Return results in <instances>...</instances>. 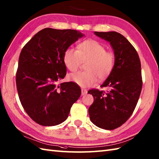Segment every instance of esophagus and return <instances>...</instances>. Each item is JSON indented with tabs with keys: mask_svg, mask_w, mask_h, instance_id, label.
I'll list each match as a JSON object with an SVG mask.
<instances>
[{
	"mask_svg": "<svg viewBox=\"0 0 159 159\" xmlns=\"http://www.w3.org/2000/svg\"><path fill=\"white\" fill-rule=\"evenodd\" d=\"M87 93V91L86 89H81V94H82V95H86Z\"/></svg>",
	"mask_w": 159,
	"mask_h": 159,
	"instance_id": "34e87169",
	"label": "esophagus"
}]
</instances>
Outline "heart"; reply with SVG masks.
I'll list each match as a JSON object with an SVG mask.
<instances>
[{
	"mask_svg": "<svg viewBox=\"0 0 159 159\" xmlns=\"http://www.w3.org/2000/svg\"><path fill=\"white\" fill-rule=\"evenodd\" d=\"M87 62L84 72H77L68 75L70 80L81 87L93 86L97 81L104 80L111 73L114 56L110 51H106L104 46L95 40L89 39L79 43L77 50L69 47L63 55V61L69 70L76 71L81 61Z\"/></svg>",
	"mask_w": 159,
	"mask_h": 159,
	"instance_id": "obj_1",
	"label": "heart"
}]
</instances>
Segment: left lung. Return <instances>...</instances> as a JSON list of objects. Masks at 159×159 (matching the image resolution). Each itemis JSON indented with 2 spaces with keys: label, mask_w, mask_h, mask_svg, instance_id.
<instances>
[{
  "label": "left lung",
  "mask_w": 159,
  "mask_h": 159,
  "mask_svg": "<svg viewBox=\"0 0 159 159\" xmlns=\"http://www.w3.org/2000/svg\"><path fill=\"white\" fill-rule=\"evenodd\" d=\"M98 37L110 43L114 54L111 73L101 87L107 91L91 89L94 98L89 108L91 121L97 127L112 130L121 126L131 116L142 87L141 63L137 51L120 33L95 32Z\"/></svg>",
  "instance_id": "1"
}]
</instances>
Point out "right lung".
I'll use <instances>...</instances> for the list:
<instances>
[{
  "label": "right lung",
  "instance_id": "right-lung-1",
  "mask_svg": "<svg viewBox=\"0 0 159 159\" xmlns=\"http://www.w3.org/2000/svg\"><path fill=\"white\" fill-rule=\"evenodd\" d=\"M83 36L75 30L44 28L21 51L16 75L18 95L25 111L40 125L54 126L65 121L80 96L76 83L57 82L66 75L65 50Z\"/></svg>",
  "mask_w": 159,
  "mask_h": 159
}]
</instances>
